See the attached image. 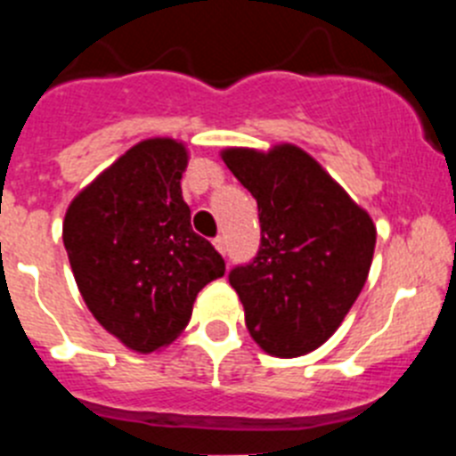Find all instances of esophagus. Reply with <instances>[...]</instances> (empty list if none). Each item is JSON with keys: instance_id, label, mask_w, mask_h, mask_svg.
I'll use <instances>...</instances> for the list:
<instances>
[{"instance_id": "1", "label": "esophagus", "mask_w": 456, "mask_h": 456, "mask_svg": "<svg viewBox=\"0 0 456 456\" xmlns=\"http://www.w3.org/2000/svg\"><path fill=\"white\" fill-rule=\"evenodd\" d=\"M212 244H215V248L221 253V256H225V240H224V237H216Z\"/></svg>"}]
</instances>
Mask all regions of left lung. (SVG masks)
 Listing matches in <instances>:
<instances>
[{
	"instance_id": "obj_1",
	"label": "left lung",
	"mask_w": 456,
	"mask_h": 456,
	"mask_svg": "<svg viewBox=\"0 0 456 456\" xmlns=\"http://www.w3.org/2000/svg\"><path fill=\"white\" fill-rule=\"evenodd\" d=\"M221 159L257 200L260 251L231 272L253 340L278 358L322 347L368 281L372 216L294 143L224 148Z\"/></svg>"
}]
</instances>
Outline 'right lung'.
I'll return each mask as SVG.
<instances>
[{
    "instance_id": "add662e5",
    "label": "right lung",
    "mask_w": 456,
    "mask_h": 456,
    "mask_svg": "<svg viewBox=\"0 0 456 456\" xmlns=\"http://www.w3.org/2000/svg\"><path fill=\"white\" fill-rule=\"evenodd\" d=\"M187 164L183 141H139L70 200L63 219L84 304L136 354L171 345L200 289L225 273L224 257L191 231L180 187Z\"/></svg>"
}]
</instances>
